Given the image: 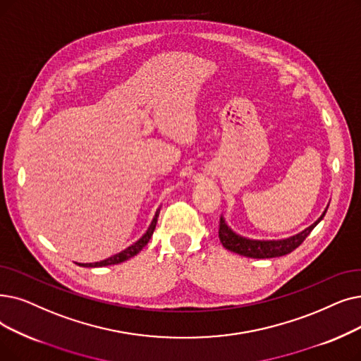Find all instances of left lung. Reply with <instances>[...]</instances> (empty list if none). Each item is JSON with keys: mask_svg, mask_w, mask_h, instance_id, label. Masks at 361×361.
I'll return each instance as SVG.
<instances>
[{"mask_svg": "<svg viewBox=\"0 0 361 361\" xmlns=\"http://www.w3.org/2000/svg\"><path fill=\"white\" fill-rule=\"evenodd\" d=\"M327 208L324 212L320 215L316 223H312L310 227L302 230L301 233L295 234V236H290L288 239H280V240H254V239H246L240 234L234 233L226 223V219L221 216L219 218V230H218V236L219 240H221L223 246L231 252H236L239 255L247 257V258H276V257H283L290 254L292 250H295L298 246H300L308 234L312 231L326 214Z\"/></svg>", "mask_w": 361, "mask_h": 361, "instance_id": "1", "label": "left lung"}]
</instances>
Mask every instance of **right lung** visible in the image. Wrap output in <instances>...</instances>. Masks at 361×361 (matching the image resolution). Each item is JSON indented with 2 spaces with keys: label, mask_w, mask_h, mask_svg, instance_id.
I'll return each mask as SVG.
<instances>
[{
  "label": "right lung",
  "mask_w": 361,
  "mask_h": 361,
  "mask_svg": "<svg viewBox=\"0 0 361 361\" xmlns=\"http://www.w3.org/2000/svg\"><path fill=\"white\" fill-rule=\"evenodd\" d=\"M159 211H161V208H159L158 211H156V214H154V216H153V219H152V223H150V226H149L147 231H146V233L143 234V236L140 238L135 243H133V245H131V246H128L127 249H123V250H121L119 254L112 255V257H109V258H106V259H103V261H99V262L78 264V265H82V267H106V265L121 264V262H123V261H127V259L133 258V257H134V255H137V254L140 252V250H142V249L147 245V242L150 240L152 234H153V231H154V227H156V223H158Z\"/></svg>",
  "instance_id": "obj_1"
}]
</instances>
